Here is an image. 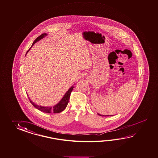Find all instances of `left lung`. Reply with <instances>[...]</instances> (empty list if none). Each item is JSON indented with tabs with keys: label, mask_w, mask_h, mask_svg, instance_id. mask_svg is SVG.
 <instances>
[{
	"label": "left lung",
	"mask_w": 158,
	"mask_h": 158,
	"mask_svg": "<svg viewBox=\"0 0 158 158\" xmlns=\"http://www.w3.org/2000/svg\"><path fill=\"white\" fill-rule=\"evenodd\" d=\"M98 114L99 115H100V116H105V117H106V116H110V115H100V114H99V113H98ZM111 116V115H110Z\"/></svg>",
	"instance_id": "obj_1"
}]
</instances>
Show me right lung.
Here are the masks:
<instances>
[{"label": "right lung", "instance_id": "obj_1", "mask_svg": "<svg viewBox=\"0 0 158 158\" xmlns=\"http://www.w3.org/2000/svg\"><path fill=\"white\" fill-rule=\"evenodd\" d=\"M47 34H43L40 35L39 37H37L34 41L33 42V44L32 45L31 47H32L34 45L35 43H36L38 41L40 40L41 39H42L43 38L45 37V36H47ZM30 48L28 51L27 52V53L28 52V51L30 50L31 48ZM26 53V54H27ZM74 87L72 86L69 89V90L67 91V93H65V95H64V96L63 97L62 100L58 102L57 104H56V105H54L53 107L52 106H41L40 105H37V104H35L34 102H32L31 101L30 99L29 98V100L31 102V104L32 105L34 106V107H35L38 110H40V111L44 112V113H59L62 112V111H63L65 108L67 107V106L68 105V102H69V99L70 98V95H71V94L72 91L73 90Z\"/></svg>", "mask_w": 158, "mask_h": 158}]
</instances>
